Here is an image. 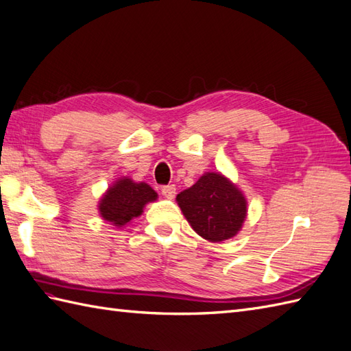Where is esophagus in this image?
Instances as JSON below:
<instances>
[{
  "label": "esophagus",
  "mask_w": 351,
  "mask_h": 351,
  "mask_svg": "<svg viewBox=\"0 0 351 351\" xmlns=\"http://www.w3.org/2000/svg\"><path fill=\"white\" fill-rule=\"evenodd\" d=\"M162 195L165 196L168 199H173L174 195H176V186L174 184H167V186H162Z\"/></svg>",
  "instance_id": "esophagus-1"
}]
</instances>
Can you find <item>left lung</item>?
I'll list each match as a JSON object with an SVG mask.
<instances>
[{
    "label": "left lung",
    "mask_w": 351,
    "mask_h": 351,
    "mask_svg": "<svg viewBox=\"0 0 351 351\" xmlns=\"http://www.w3.org/2000/svg\"><path fill=\"white\" fill-rule=\"evenodd\" d=\"M177 202L195 232L213 243L232 238L247 215L243 193L217 173L202 176L192 187L177 195Z\"/></svg>",
    "instance_id": "8db88e82"
}]
</instances>
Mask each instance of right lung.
<instances>
[{"mask_svg": "<svg viewBox=\"0 0 351 351\" xmlns=\"http://www.w3.org/2000/svg\"><path fill=\"white\" fill-rule=\"evenodd\" d=\"M158 193L146 183H134L131 178H121L111 186L99 202V213L104 220L123 226L138 217L147 202L155 201Z\"/></svg>", "mask_w": 351, "mask_h": 351, "instance_id": "obj_1", "label": "right lung"}]
</instances>
